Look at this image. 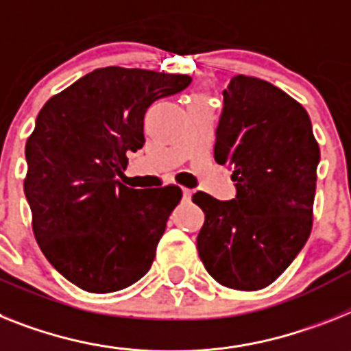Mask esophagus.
I'll return each instance as SVG.
<instances>
[{
  "instance_id": "34e87169",
  "label": "esophagus",
  "mask_w": 351,
  "mask_h": 351,
  "mask_svg": "<svg viewBox=\"0 0 351 351\" xmlns=\"http://www.w3.org/2000/svg\"><path fill=\"white\" fill-rule=\"evenodd\" d=\"M182 196H184L185 202H189L191 196H193V191H191V189H182Z\"/></svg>"
}]
</instances>
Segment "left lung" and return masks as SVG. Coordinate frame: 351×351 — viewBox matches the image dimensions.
Instances as JSON below:
<instances>
[{"instance_id": "8db88e82", "label": "left lung", "mask_w": 351, "mask_h": 351, "mask_svg": "<svg viewBox=\"0 0 351 351\" xmlns=\"http://www.w3.org/2000/svg\"><path fill=\"white\" fill-rule=\"evenodd\" d=\"M214 158L232 169L235 196H193L205 212L196 239L199 258L225 287L264 289L311 235L319 164L311 117L269 82L234 76L223 90Z\"/></svg>"}]
</instances>
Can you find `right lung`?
I'll list each match as a JSON object with an SVG mask.
<instances>
[{
  "mask_svg": "<svg viewBox=\"0 0 351 351\" xmlns=\"http://www.w3.org/2000/svg\"><path fill=\"white\" fill-rule=\"evenodd\" d=\"M189 84L187 75L101 67L40 108L26 141L25 194L44 257L76 287L114 293L152 267L182 191L130 189L116 176L126 153L144 146L149 105Z\"/></svg>",
  "mask_w": 351,
  "mask_h": 351,
  "instance_id": "1",
  "label": "right lung"
}]
</instances>
